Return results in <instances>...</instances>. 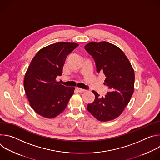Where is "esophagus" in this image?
Segmentation results:
<instances>
[{"label":"esophagus","instance_id":"34e87169","mask_svg":"<svg viewBox=\"0 0 160 160\" xmlns=\"http://www.w3.org/2000/svg\"><path fill=\"white\" fill-rule=\"evenodd\" d=\"M77 91H78V92H80V93L85 92V91H86V90H85V89H82V88H77Z\"/></svg>","mask_w":160,"mask_h":160}]
</instances>
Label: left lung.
<instances>
[{
    "label": "left lung",
    "mask_w": 160,
    "mask_h": 160,
    "mask_svg": "<svg viewBox=\"0 0 160 160\" xmlns=\"http://www.w3.org/2000/svg\"><path fill=\"white\" fill-rule=\"evenodd\" d=\"M84 48L94 58L97 72L106 76L104 84L109 89L102 98L93 90L95 100L88 104L87 110L101 122L115 119L122 113L133 93L134 70L124 52L111 43L92 42Z\"/></svg>",
    "instance_id": "obj_1"
}]
</instances>
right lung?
Returning a JSON list of instances; mask_svg holds the SVG:
<instances>
[{"label":"right lung","instance_id":"obj_1","mask_svg":"<svg viewBox=\"0 0 160 160\" xmlns=\"http://www.w3.org/2000/svg\"><path fill=\"white\" fill-rule=\"evenodd\" d=\"M78 44L58 42L41 49L34 56L24 78V88L30 106L48 118L58 116L74 94V87L56 82L61 76L67 56Z\"/></svg>","mask_w":160,"mask_h":160}]
</instances>
